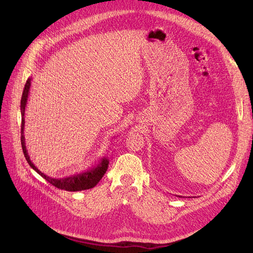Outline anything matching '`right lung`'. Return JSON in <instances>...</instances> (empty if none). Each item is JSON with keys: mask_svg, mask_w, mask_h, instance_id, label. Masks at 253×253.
Listing matches in <instances>:
<instances>
[{"mask_svg": "<svg viewBox=\"0 0 253 253\" xmlns=\"http://www.w3.org/2000/svg\"><path fill=\"white\" fill-rule=\"evenodd\" d=\"M30 84H32V78H28L25 84L24 90H23L22 98H21V115H22V126H21V143H22V149L23 153H24V156L27 160L29 166L33 168V169L41 175L43 178L46 179L48 182H50L52 186H55L58 189L65 190V191H72V192H76V191H82V190H87L94 188L97 183L100 181V179L103 177L106 170H108L109 167V159L106 157L101 158L100 162L97 165L91 166V168L87 169L86 171H82L81 173H76L70 176H66L63 178H52L47 176L46 174L42 173L38 168L33 164L32 160L29 158V155L26 150L25 145V137H24V126H25V109L28 100V95H29V89H30Z\"/></svg>", "mask_w": 253, "mask_h": 253, "instance_id": "1", "label": "right lung"}]
</instances>
